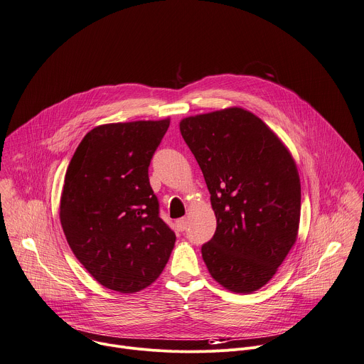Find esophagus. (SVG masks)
Here are the masks:
<instances>
[{
	"label": "esophagus",
	"mask_w": 364,
	"mask_h": 364,
	"mask_svg": "<svg viewBox=\"0 0 364 364\" xmlns=\"http://www.w3.org/2000/svg\"><path fill=\"white\" fill-rule=\"evenodd\" d=\"M177 228L180 230V231H184L186 228H187V220L186 218H180V220H177Z\"/></svg>",
	"instance_id": "obj_1"
}]
</instances>
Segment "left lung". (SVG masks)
Returning <instances> with one entry per match:
<instances>
[{"label":"left lung","mask_w":364,"mask_h":364,"mask_svg":"<svg viewBox=\"0 0 364 364\" xmlns=\"http://www.w3.org/2000/svg\"><path fill=\"white\" fill-rule=\"evenodd\" d=\"M180 132L217 218L203 260L227 290L256 291L296 243L301 207L296 163L259 117L238 107L187 117Z\"/></svg>","instance_id":"obj_1"}]
</instances>
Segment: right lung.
<instances>
[{"label": "right lung", "instance_id": "add662e5", "mask_svg": "<svg viewBox=\"0 0 364 364\" xmlns=\"http://www.w3.org/2000/svg\"><path fill=\"white\" fill-rule=\"evenodd\" d=\"M170 119L104 124L85 134L64 178L60 220L84 269L104 287L136 293L164 270L176 243L149 167Z\"/></svg>", "mask_w": 364, "mask_h": 364}]
</instances>
